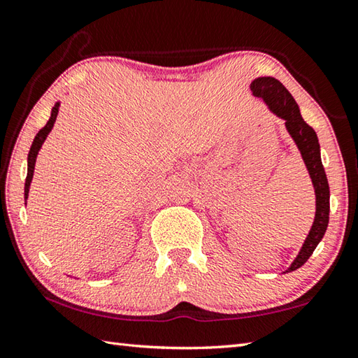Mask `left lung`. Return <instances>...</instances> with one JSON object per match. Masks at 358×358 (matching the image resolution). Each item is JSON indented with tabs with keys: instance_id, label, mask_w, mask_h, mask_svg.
<instances>
[{
	"instance_id": "8db88e82",
	"label": "left lung",
	"mask_w": 358,
	"mask_h": 358,
	"mask_svg": "<svg viewBox=\"0 0 358 358\" xmlns=\"http://www.w3.org/2000/svg\"><path fill=\"white\" fill-rule=\"evenodd\" d=\"M252 94L262 99L268 108L275 115L285 120V127H287L289 136L292 141L296 142V145L303 158L305 166L310 173L311 183L315 187V196H316V214H315V222L311 225V230L308 233L307 239L302 245L301 252L296 257L294 262L288 268L287 272L296 271L297 268L307 262L311 257V253L315 252L316 245L324 236V233L327 230L329 225V211H330V191H329V181L324 172V166L321 162V152H320V142H317V136L315 129L311 128L307 122L302 119L301 111L296 100L292 99V95L288 92L287 87L283 84L271 76L257 78L255 81L250 84Z\"/></svg>"
}]
</instances>
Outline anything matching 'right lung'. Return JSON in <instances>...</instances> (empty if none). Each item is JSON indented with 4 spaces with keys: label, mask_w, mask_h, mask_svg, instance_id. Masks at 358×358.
Returning a JSON list of instances; mask_svg holds the SVG:
<instances>
[{
    "label": "right lung",
    "mask_w": 358,
    "mask_h": 358,
    "mask_svg": "<svg viewBox=\"0 0 358 358\" xmlns=\"http://www.w3.org/2000/svg\"><path fill=\"white\" fill-rule=\"evenodd\" d=\"M57 113H59V103H56L53 109H51V117L48 119L47 125H45L41 131L36 134L34 141H32V145H31L29 153H28V175H26V181H24V200L28 199V194H29V186L32 181V175H34V166H36V158L38 155V150H41V147L45 142V139H47V136L50 134L51 129H53Z\"/></svg>",
    "instance_id": "obj_1"
}]
</instances>
